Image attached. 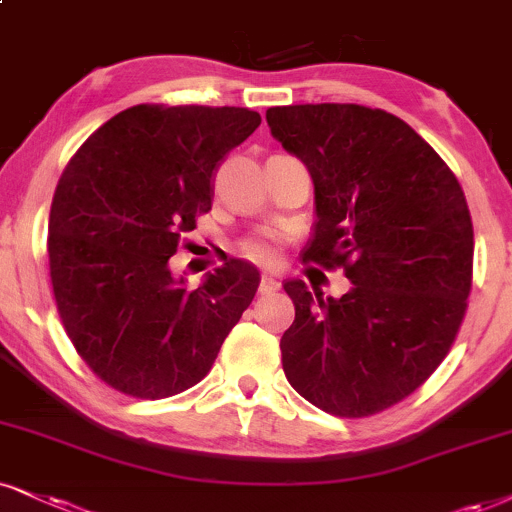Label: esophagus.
Masks as SVG:
<instances>
[{
    "label": "esophagus",
    "mask_w": 512,
    "mask_h": 512,
    "mask_svg": "<svg viewBox=\"0 0 512 512\" xmlns=\"http://www.w3.org/2000/svg\"><path fill=\"white\" fill-rule=\"evenodd\" d=\"M280 285H282V282L277 280L275 275L263 273L261 275V285H258V289H261V294H270V292H277V289H280Z\"/></svg>",
    "instance_id": "obj_1"
}]
</instances>
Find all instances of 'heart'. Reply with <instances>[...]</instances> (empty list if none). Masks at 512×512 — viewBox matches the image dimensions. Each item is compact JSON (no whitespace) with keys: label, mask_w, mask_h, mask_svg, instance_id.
<instances>
[{"label":"heart","mask_w":512,"mask_h":512,"mask_svg":"<svg viewBox=\"0 0 512 512\" xmlns=\"http://www.w3.org/2000/svg\"><path fill=\"white\" fill-rule=\"evenodd\" d=\"M242 254L256 263H270L275 258V246L268 237H251L242 244Z\"/></svg>","instance_id":"b5f03b06"}]
</instances>
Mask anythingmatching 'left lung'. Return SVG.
<instances>
[{
  "instance_id": "obj_1",
  "label": "left lung",
  "mask_w": 512,
  "mask_h": 512,
  "mask_svg": "<svg viewBox=\"0 0 512 512\" xmlns=\"http://www.w3.org/2000/svg\"><path fill=\"white\" fill-rule=\"evenodd\" d=\"M270 135L308 168L315 227L304 261L344 268L339 299L285 282L292 387L325 413L365 418L413 394L449 353L472 287V220L456 175L382 109L299 104L266 111Z\"/></svg>"
}]
</instances>
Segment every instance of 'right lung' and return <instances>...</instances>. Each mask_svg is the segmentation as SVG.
<instances>
[{
	"instance_id": "add662e5",
	"label": "right lung",
	"mask_w": 512,
	"mask_h": 512,
	"mask_svg": "<svg viewBox=\"0 0 512 512\" xmlns=\"http://www.w3.org/2000/svg\"><path fill=\"white\" fill-rule=\"evenodd\" d=\"M258 125L237 106L140 104L92 132L63 170L47 239L54 299L109 387L137 399L194 387L254 301L251 263L230 258L189 289L168 261L211 208L220 161Z\"/></svg>"
}]
</instances>
